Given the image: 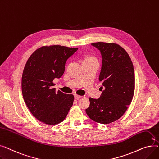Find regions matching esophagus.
<instances>
[{
	"instance_id": "34e87169",
	"label": "esophagus",
	"mask_w": 159,
	"mask_h": 159,
	"mask_svg": "<svg viewBox=\"0 0 159 159\" xmlns=\"http://www.w3.org/2000/svg\"><path fill=\"white\" fill-rule=\"evenodd\" d=\"M80 97H82V96H80V95H75V98L79 99V98H80Z\"/></svg>"
}]
</instances>
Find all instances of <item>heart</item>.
<instances>
[{
    "label": "heart",
    "instance_id": "1",
    "mask_svg": "<svg viewBox=\"0 0 159 159\" xmlns=\"http://www.w3.org/2000/svg\"><path fill=\"white\" fill-rule=\"evenodd\" d=\"M84 60H88V61H97L96 58L93 57H91V56H88Z\"/></svg>",
    "mask_w": 159,
    "mask_h": 159
}]
</instances>
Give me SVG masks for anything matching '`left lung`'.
<instances>
[{
  "instance_id": "obj_1",
  "label": "left lung",
  "mask_w": 159,
  "mask_h": 159,
  "mask_svg": "<svg viewBox=\"0 0 159 159\" xmlns=\"http://www.w3.org/2000/svg\"><path fill=\"white\" fill-rule=\"evenodd\" d=\"M91 45L102 55L99 80L102 82L104 89L99 98H89L90 104L86 112L96 122L110 124L120 119L132 101L135 91L134 68L129 55L119 44L98 42Z\"/></svg>"
}]
</instances>
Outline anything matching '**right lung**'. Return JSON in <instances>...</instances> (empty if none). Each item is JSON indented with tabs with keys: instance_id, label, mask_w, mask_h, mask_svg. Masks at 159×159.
Listing matches in <instances>:
<instances>
[{
	"instance_id": "right-lung-1",
	"label": "right lung",
	"mask_w": 159,
	"mask_h": 159,
	"mask_svg": "<svg viewBox=\"0 0 159 159\" xmlns=\"http://www.w3.org/2000/svg\"><path fill=\"white\" fill-rule=\"evenodd\" d=\"M77 49L60 45L42 46L31 54L24 66V101L42 122L55 125L62 122L73 105L74 96L56 91L53 80L62 76L67 60Z\"/></svg>"
}]
</instances>
